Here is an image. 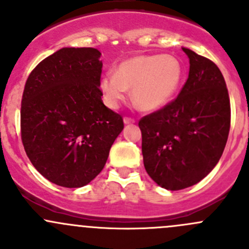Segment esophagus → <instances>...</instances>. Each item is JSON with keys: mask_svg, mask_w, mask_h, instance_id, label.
<instances>
[{"mask_svg": "<svg viewBox=\"0 0 249 249\" xmlns=\"http://www.w3.org/2000/svg\"><path fill=\"white\" fill-rule=\"evenodd\" d=\"M135 122H136V120H135L134 118H131V117H124V123H125V124H134Z\"/></svg>", "mask_w": 249, "mask_h": 249, "instance_id": "obj_1", "label": "esophagus"}]
</instances>
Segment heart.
Wrapping results in <instances>:
<instances>
[{"mask_svg":"<svg viewBox=\"0 0 249 249\" xmlns=\"http://www.w3.org/2000/svg\"><path fill=\"white\" fill-rule=\"evenodd\" d=\"M183 79V66L172 55H139L123 61L115 73L101 79L110 107H117L132 89L134 102L143 110H157L173 99Z\"/></svg>","mask_w":249,"mask_h":249,"instance_id":"obj_1","label":"heart"}]
</instances>
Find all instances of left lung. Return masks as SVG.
Wrapping results in <instances>:
<instances>
[{
	"instance_id": "8db88e82",
	"label": "left lung",
	"mask_w": 249,
	"mask_h": 249,
	"mask_svg": "<svg viewBox=\"0 0 249 249\" xmlns=\"http://www.w3.org/2000/svg\"><path fill=\"white\" fill-rule=\"evenodd\" d=\"M179 94L141 118L143 164L160 187L180 190L203 179L219 161L230 130V99L217 65L193 50Z\"/></svg>"
}]
</instances>
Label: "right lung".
Instances as JSON below:
<instances>
[{"label": "right lung", "mask_w": 249, "mask_h": 249, "mask_svg": "<svg viewBox=\"0 0 249 249\" xmlns=\"http://www.w3.org/2000/svg\"><path fill=\"white\" fill-rule=\"evenodd\" d=\"M100 56L95 48H62L42 60L25 84L24 149L35 169L61 187L91 182L124 129L122 115L102 102Z\"/></svg>", "instance_id": "right-lung-1"}]
</instances>
